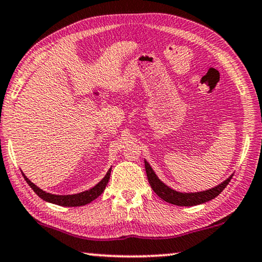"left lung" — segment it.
<instances>
[{"instance_id":"8db88e82","label":"left lung","mask_w":262,"mask_h":262,"mask_svg":"<svg viewBox=\"0 0 262 262\" xmlns=\"http://www.w3.org/2000/svg\"><path fill=\"white\" fill-rule=\"evenodd\" d=\"M145 171L149 183L152 188V190L161 197L162 200H164L165 202L175 204V206H184V207H191L197 206V204L208 202V201L215 199L216 196L221 194L227 185L229 184L230 180H232L233 175L229 178H227L225 182H222L221 184H219L217 187L206 191H200V192H178L172 190L171 188H169L168 185H165L163 182L159 180L156 176V173L154 172L152 168H151L149 163L145 161Z\"/></svg>"}]
</instances>
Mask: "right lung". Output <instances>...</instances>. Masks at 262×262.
I'll list each match as a JSON object with an SVG mask.
<instances>
[{
	"instance_id": "add662e5",
	"label": "right lung",
	"mask_w": 262,
	"mask_h": 262,
	"mask_svg": "<svg viewBox=\"0 0 262 262\" xmlns=\"http://www.w3.org/2000/svg\"><path fill=\"white\" fill-rule=\"evenodd\" d=\"M22 175H24L26 182L29 184V187L32 188L33 190L35 191V194L43 201H47V202L58 204V206H62V207H80V206H85L87 203H91L93 200H96L97 197H99L101 194H103V191L106 188V184H107V182L110 180V175H111V169L108 170L103 180H101L97 185H94L92 189L86 190L84 192H80V194H74V195L49 194V192L41 190L40 188H37L35 184L32 183V182L25 176V173H22Z\"/></svg>"
}]
</instances>
